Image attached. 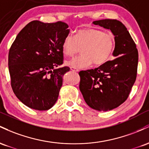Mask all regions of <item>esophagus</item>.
I'll return each instance as SVG.
<instances>
[{
    "label": "esophagus",
    "mask_w": 149,
    "mask_h": 149,
    "mask_svg": "<svg viewBox=\"0 0 149 149\" xmlns=\"http://www.w3.org/2000/svg\"><path fill=\"white\" fill-rule=\"evenodd\" d=\"M70 70H72V72H79V70H78L77 69H76V68H70Z\"/></svg>",
    "instance_id": "34e87169"
}]
</instances>
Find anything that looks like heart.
I'll use <instances>...</instances> for the list:
<instances>
[{
    "label": "heart",
    "instance_id": "obj_1",
    "mask_svg": "<svg viewBox=\"0 0 149 149\" xmlns=\"http://www.w3.org/2000/svg\"><path fill=\"white\" fill-rule=\"evenodd\" d=\"M115 46L113 34L103 32L93 28H83L76 31L74 36L67 35L62 43L63 54L72 57L79 52L82 55L68 61V66L85 68L93 63L96 66L105 64L109 61Z\"/></svg>",
    "mask_w": 149,
    "mask_h": 149
}]
</instances>
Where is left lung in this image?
Here are the masks:
<instances>
[{"instance_id": "obj_1", "label": "left lung", "mask_w": 149, "mask_h": 149, "mask_svg": "<svg viewBox=\"0 0 149 149\" xmlns=\"http://www.w3.org/2000/svg\"><path fill=\"white\" fill-rule=\"evenodd\" d=\"M93 24L110 29L114 34L113 54L116 58L95 69L80 71L79 89L88 106L98 111H108L127 99L137 74L138 51L121 22L106 19Z\"/></svg>"}]
</instances>
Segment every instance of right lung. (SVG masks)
Masks as SVG:
<instances>
[{
  "mask_svg": "<svg viewBox=\"0 0 149 149\" xmlns=\"http://www.w3.org/2000/svg\"><path fill=\"white\" fill-rule=\"evenodd\" d=\"M68 25L59 21L34 20L23 28L8 54L11 86L18 99L37 111H47L58 100L63 77L69 67L63 64L62 43L69 34Z\"/></svg>",
  "mask_w": 149,
  "mask_h": 149,
  "instance_id": "right-lung-1",
  "label": "right lung"
}]
</instances>
